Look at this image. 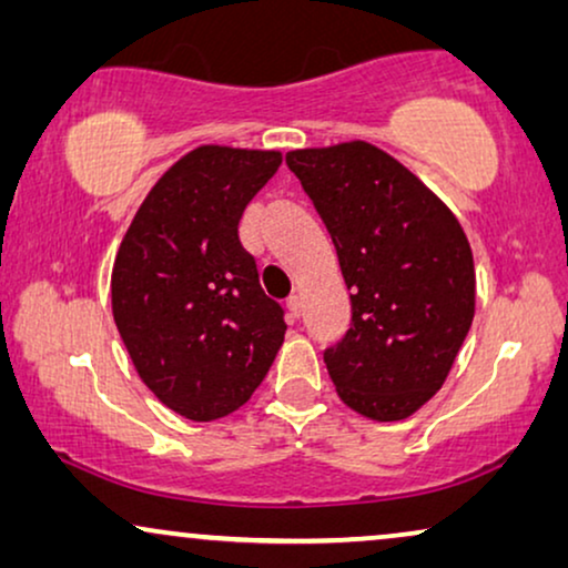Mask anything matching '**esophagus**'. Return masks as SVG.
<instances>
[{"label":"esophagus","instance_id":"obj_1","mask_svg":"<svg viewBox=\"0 0 568 568\" xmlns=\"http://www.w3.org/2000/svg\"><path fill=\"white\" fill-rule=\"evenodd\" d=\"M286 310H290L292 317H300V310H302V300L297 297V294H292L290 300H286Z\"/></svg>","mask_w":568,"mask_h":568}]
</instances>
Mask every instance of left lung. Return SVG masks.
Masks as SVG:
<instances>
[{"label":"left lung","mask_w":568,"mask_h":568,"mask_svg":"<svg viewBox=\"0 0 568 568\" xmlns=\"http://www.w3.org/2000/svg\"><path fill=\"white\" fill-rule=\"evenodd\" d=\"M286 165L321 214L352 290V323L323 352L341 400L400 422L447 379L476 313V271L455 214L367 142L294 150Z\"/></svg>","instance_id":"obj_1"}]
</instances>
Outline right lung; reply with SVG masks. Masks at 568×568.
<instances>
[{
	"label": "right lung",
	"mask_w": 568,
	"mask_h": 568,
	"mask_svg": "<svg viewBox=\"0 0 568 568\" xmlns=\"http://www.w3.org/2000/svg\"><path fill=\"white\" fill-rule=\"evenodd\" d=\"M278 165V152L199 146L146 193L115 255L113 321L131 362L191 422L243 406L284 341V310L237 235Z\"/></svg>",
	"instance_id": "obj_1"
}]
</instances>
